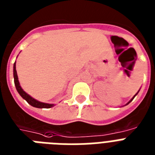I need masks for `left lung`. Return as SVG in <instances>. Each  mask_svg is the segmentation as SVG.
<instances>
[{"label":"left lung","mask_w":155,"mask_h":155,"mask_svg":"<svg viewBox=\"0 0 155 155\" xmlns=\"http://www.w3.org/2000/svg\"><path fill=\"white\" fill-rule=\"evenodd\" d=\"M139 90H138V92H139ZM138 93H137V94H135V95H134V97H133V98H132V99H131V100H130V101H129V102H128V103H127V104H129V103H130V101H132V100H133V99H134V97H135V96H136V95H137V94H138Z\"/></svg>","instance_id":"left-lung-1"}]
</instances>
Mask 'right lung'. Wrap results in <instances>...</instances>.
Listing matches in <instances>:
<instances>
[{
	"label": "right lung",
	"mask_w": 155,
	"mask_h": 155,
	"mask_svg": "<svg viewBox=\"0 0 155 155\" xmlns=\"http://www.w3.org/2000/svg\"><path fill=\"white\" fill-rule=\"evenodd\" d=\"M13 78H14V84L15 86H16V89H17V92L19 93V94L25 100V101L28 102L29 105H31L33 107H36V108H51L54 106V104H49V103H45V102H41V101H39L38 100H36L33 97H32L30 95H28L27 93H25L23 90L21 85H20L19 81H18V77H17V70H16V61L13 64Z\"/></svg>",
	"instance_id": "right-lung-1"
}]
</instances>
